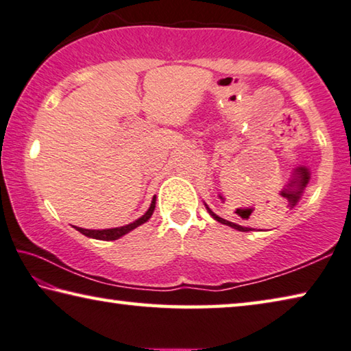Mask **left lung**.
I'll return each instance as SVG.
<instances>
[{
    "instance_id": "1",
    "label": "left lung",
    "mask_w": 351,
    "mask_h": 351,
    "mask_svg": "<svg viewBox=\"0 0 351 351\" xmlns=\"http://www.w3.org/2000/svg\"><path fill=\"white\" fill-rule=\"evenodd\" d=\"M205 208L208 210V213L211 215V217H213L215 221H217V222H221V223H223V226H228V227H232V228H234V230H239V232H250L252 228H249V227H243V226H238V223H234V222H230V221H226V219H222L221 216H217L216 213H213V211L210 210V206L205 204Z\"/></svg>"
}]
</instances>
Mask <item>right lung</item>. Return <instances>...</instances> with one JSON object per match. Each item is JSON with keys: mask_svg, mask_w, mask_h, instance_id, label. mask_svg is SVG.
Returning a JSON list of instances; mask_svg holds the SVG:
<instances>
[{"mask_svg": "<svg viewBox=\"0 0 351 351\" xmlns=\"http://www.w3.org/2000/svg\"><path fill=\"white\" fill-rule=\"evenodd\" d=\"M154 210H155V196H154L152 202H151V206H149V210L146 211V213L143 215L141 217H138L136 221L128 223V226L114 227V228H106V230H88V228H80V227H74V228H76L77 232H80L82 234H85V237H88V238L101 239V241H114V239H119L121 237H124V234H128L129 232H132V230H135L136 227H140L141 223L147 222L149 219H151Z\"/></svg>", "mask_w": 351, "mask_h": 351, "instance_id": "1", "label": "right lung"}]
</instances>
